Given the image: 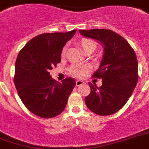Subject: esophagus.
<instances>
[{
  "label": "esophagus",
  "instance_id": "1",
  "mask_svg": "<svg viewBox=\"0 0 149 149\" xmlns=\"http://www.w3.org/2000/svg\"><path fill=\"white\" fill-rule=\"evenodd\" d=\"M84 84V82L83 81H80V80H77V81H76V87H79V86Z\"/></svg>",
  "mask_w": 149,
  "mask_h": 149
}]
</instances>
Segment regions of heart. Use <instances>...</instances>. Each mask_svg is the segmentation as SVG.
Listing matches in <instances>:
<instances>
[{
  "mask_svg": "<svg viewBox=\"0 0 149 149\" xmlns=\"http://www.w3.org/2000/svg\"><path fill=\"white\" fill-rule=\"evenodd\" d=\"M80 46L85 53L88 52H93L97 47V43L94 40L89 39V38H84L80 41ZM66 47H63L61 52V56L62 57L65 56ZM69 72L72 76L75 77H82L88 71V68L86 65H84L74 64L69 67Z\"/></svg>",
  "mask_w": 149,
  "mask_h": 149,
  "instance_id": "1",
  "label": "heart"
}]
</instances>
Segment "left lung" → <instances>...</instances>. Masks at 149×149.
Instances as JSON below:
<instances>
[{"mask_svg": "<svg viewBox=\"0 0 149 149\" xmlns=\"http://www.w3.org/2000/svg\"><path fill=\"white\" fill-rule=\"evenodd\" d=\"M81 35L100 41L104 55L93 77L102 80V85L88 84L90 93L85 103L102 116L116 113L127 103L138 81V62L134 49L123 37L109 29L79 30Z\"/></svg>", "mask_w": 149, "mask_h": 149, "instance_id": "left-lung-1", "label": "left lung"}]
</instances>
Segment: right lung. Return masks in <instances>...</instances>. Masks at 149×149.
<instances>
[{"label":"right lung","instance_id":"obj_1","mask_svg":"<svg viewBox=\"0 0 149 149\" xmlns=\"http://www.w3.org/2000/svg\"><path fill=\"white\" fill-rule=\"evenodd\" d=\"M76 31L38 35L18 54L14 84L25 107L40 118H51L61 114L75 87L72 77H66L59 83L52 78L49 72L61 62L62 48Z\"/></svg>","mask_w":149,"mask_h":149}]
</instances>
